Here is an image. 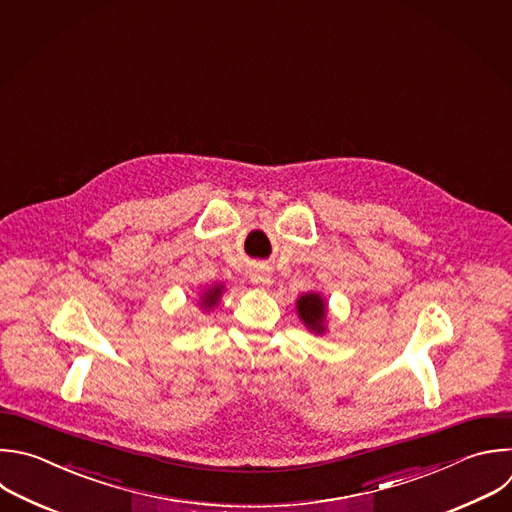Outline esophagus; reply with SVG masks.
Segmentation results:
<instances>
[{
  "instance_id": "1",
  "label": "esophagus",
  "mask_w": 512,
  "mask_h": 512,
  "mask_svg": "<svg viewBox=\"0 0 512 512\" xmlns=\"http://www.w3.org/2000/svg\"><path fill=\"white\" fill-rule=\"evenodd\" d=\"M251 281H253L255 285H261V287L271 285V273H269V269L257 267V269L251 273Z\"/></svg>"
}]
</instances>
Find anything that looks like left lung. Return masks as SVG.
<instances>
[{"instance_id":"1","label":"left lung","mask_w":512,"mask_h":512,"mask_svg":"<svg viewBox=\"0 0 512 512\" xmlns=\"http://www.w3.org/2000/svg\"><path fill=\"white\" fill-rule=\"evenodd\" d=\"M295 307L299 319L311 333L323 335L327 331V303L317 291H309L297 297Z\"/></svg>"}]
</instances>
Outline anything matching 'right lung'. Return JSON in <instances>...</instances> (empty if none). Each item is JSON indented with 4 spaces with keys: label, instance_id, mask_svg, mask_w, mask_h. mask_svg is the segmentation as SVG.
Returning <instances> with one entry per match:
<instances>
[{
    "label": "right lung",
    "instance_id": "right-lung-1",
    "mask_svg": "<svg viewBox=\"0 0 512 512\" xmlns=\"http://www.w3.org/2000/svg\"><path fill=\"white\" fill-rule=\"evenodd\" d=\"M223 291H225V285H223V283H215V285H211L209 289H205L203 295L199 297L201 309H205V311L215 309L217 303H219V299H221V295H223Z\"/></svg>",
    "mask_w": 512,
    "mask_h": 512
}]
</instances>
